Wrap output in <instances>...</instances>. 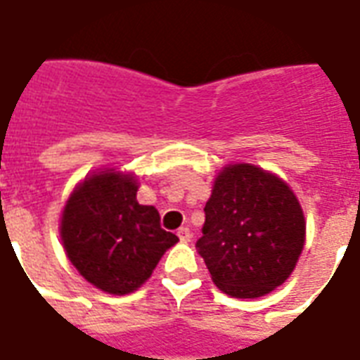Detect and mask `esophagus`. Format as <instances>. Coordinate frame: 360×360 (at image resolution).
I'll return each mask as SVG.
<instances>
[{"label":"esophagus","mask_w":360,"mask_h":360,"mask_svg":"<svg viewBox=\"0 0 360 360\" xmlns=\"http://www.w3.org/2000/svg\"><path fill=\"white\" fill-rule=\"evenodd\" d=\"M178 238H180V241H190L191 240V232L190 228H178Z\"/></svg>","instance_id":"esophagus-1"}]
</instances>
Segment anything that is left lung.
Masks as SVG:
<instances>
[{
    "label": "left lung",
    "instance_id": "1",
    "mask_svg": "<svg viewBox=\"0 0 360 360\" xmlns=\"http://www.w3.org/2000/svg\"><path fill=\"white\" fill-rule=\"evenodd\" d=\"M195 245L217 288L232 297H263L297 264L303 209L276 174L248 162L228 165L214 180Z\"/></svg>",
    "mask_w": 360,
    "mask_h": 360
}]
</instances>
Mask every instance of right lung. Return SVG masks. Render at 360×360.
I'll return each mask as SVG.
<instances>
[{
    "label": "right lung",
    "instance_id": "1",
    "mask_svg": "<svg viewBox=\"0 0 360 360\" xmlns=\"http://www.w3.org/2000/svg\"><path fill=\"white\" fill-rule=\"evenodd\" d=\"M138 180L101 170L70 193L61 240L70 263L97 290L126 295L138 290L178 238L161 228L159 211L140 205Z\"/></svg>",
    "mask_w": 360,
    "mask_h": 360
}]
</instances>
